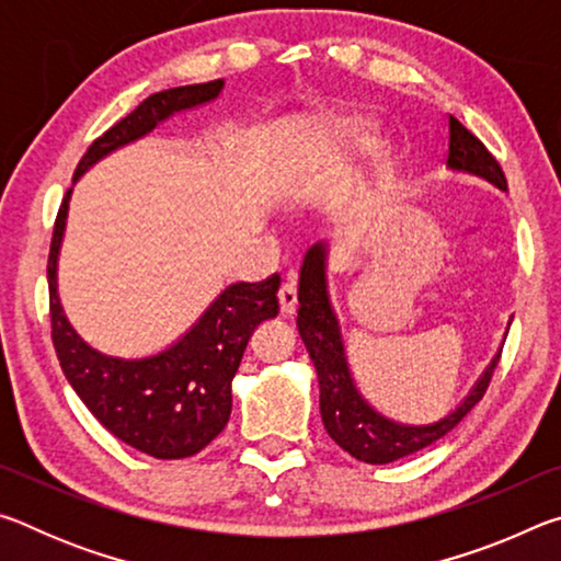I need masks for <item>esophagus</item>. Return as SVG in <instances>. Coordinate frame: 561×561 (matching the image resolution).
Instances as JSON below:
<instances>
[{
    "label": "esophagus",
    "instance_id": "esophagus-1",
    "mask_svg": "<svg viewBox=\"0 0 561 561\" xmlns=\"http://www.w3.org/2000/svg\"><path fill=\"white\" fill-rule=\"evenodd\" d=\"M279 309L284 317H291L294 311H297V282H294V277H289L287 282L282 284L279 287Z\"/></svg>",
    "mask_w": 561,
    "mask_h": 561
}]
</instances>
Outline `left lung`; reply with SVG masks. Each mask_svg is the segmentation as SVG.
Returning a JSON list of instances; mask_svg holds the SVG:
<instances>
[{"mask_svg": "<svg viewBox=\"0 0 561 561\" xmlns=\"http://www.w3.org/2000/svg\"><path fill=\"white\" fill-rule=\"evenodd\" d=\"M445 158H448V165L453 170H465V173L480 175L500 190H507L505 173H502L495 156L455 116H448V153H445ZM297 327L319 376V405L327 433L339 448L354 455L356 460L371 465H386L398 458H405V455L428 448L435 440H440L443 435H448L482 401L502 354L500 351L492 358L488 371L474 383L470 396L438 423L398 425L388 421V417L378 415L358 396L354 381H351L344 344H341L339 324L334 311H331L327 294L324 247L321 244L311 247L301 264Z\"/></svg>", "mask_w": 561, "mask_h": 561, "instance_id": "8db88e82", "label": "left lung"}]
</instances>
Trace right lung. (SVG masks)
Segmentation results:
<instances>
[{
  "instance_id": "obj_1",
  "label": "right lung",
  "mask_w": 561,
  "mask_h": 561,
  "mask_svg": "<svg viewBox=\"0 0 561 561\" xmlns=\"http://www.w3.org/2000/svg\"><path fill=\"white\" fill-rule=\"evenodd\" d=\"M220 89L222 79H217L148 96L93 140L76 165L73 180L111 150L146 136L173 113L213 101ZM69 195L71 190L64 195L56 215L46 264L51 341L61 371L103 428L118 440L160 460L190 458L213 443L230 421L232 378L240 368L247 341L262 321L279 314V274L227 287L201 321L163 354L138 360L103 356L76 336L56 294V260Z\"/></svg>"
}]
</instances>
